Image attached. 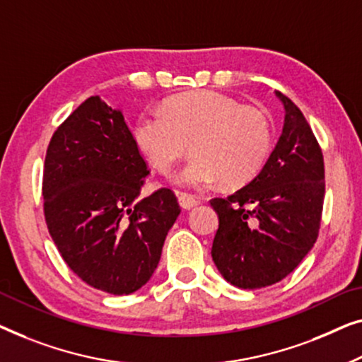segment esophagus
<instances>
[{"label":"esophagus","instance_id":"esophagus-1","mask_svg":"<svg viewBox=\"0 0 362 362\" xmlns=\"http://www.w3.org/2000/svg\"><path fill=\"white\" fill-rule=\"evenodd\" d=\"M197 198H193L190 195H185V193H180L179 195V205L183 208V210H192V208H195L198 205Z\"/></svg>","mask_w":362,"mask_h":362}]
</instances>
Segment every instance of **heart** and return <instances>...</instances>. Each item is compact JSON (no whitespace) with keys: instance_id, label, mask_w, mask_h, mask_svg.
I'll return each instance as SVG.
<instances>
[{"instance_id":"b5f03b06","label":"heart","mask_w":362,"mask_h":362,"mask_svg":"<svg viewBox=\"0 0 362 362\" xmlns=\"http://www.w3.org/2000/svg\"><path fill=\"white\" fill-rule=\"evenodd\" d=\"M132 139L157 170L167 172L185 154L193 157L170 177L182 190H205L221 180L239 187L261 170L271 149L267 116L213 90L174 96L160 113L137 116Z\"/></svg>"}]
</instances>
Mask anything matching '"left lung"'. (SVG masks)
<instances>
[{"label": "left lung", "mask_w": 362, "mask_h": 362, "mask_svg": "<svg viewBox=\"0 0 362 362\" xmlns=\"http://www.w3.org/2000/svg\"><path fill=\"white\" fill-rule=\"evenodd\" d=\"M282 134L261 172L228 198H213L218 231L211 257L225 281L262 288L287 277L318 238L325 165L313 131L297 106L276 91Z\"/></svg>", "instance_id": "8db88e82"}]
</instances>
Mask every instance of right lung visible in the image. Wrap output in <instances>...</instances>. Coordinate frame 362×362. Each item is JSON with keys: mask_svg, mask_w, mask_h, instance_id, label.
Returning <instances> with one entry per match:
<instances>
[{"mask_svg": "<svg viewBox=\"0 0 362 362\" xmlns=\"http://www.w3.org/2000/svg\"><path fill=\"white\" fill-rule=\"evenodd\" d=\"M146 162L123 111L85 100L54 132L44 164V213L64 261L113 295L149 282L180 215L169 188L139 198Z\"/></svg>", "mask_w": 362, "mask_h": 362, "instance_id": "obj_1", "label": "right lung"}]
</instances>
